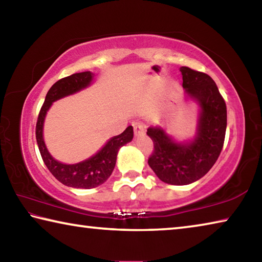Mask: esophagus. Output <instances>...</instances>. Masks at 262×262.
Returning a JSON list of instances; mask_svg holds the SVG:
<instances>
[{"label":"esophagus","instance_id":"esophagus-1","mask_svg":"<svg viewBox=\"0 0 262 262\" xmlns=\"http://www.w3.org/2000/svg\"><path fill=\"white\" fill-rule=\"evenodd\" d=\"M133 127H134V134L136 136L144 134L145 127H144V125L142 122H134V123H133Z\"/></svg>","mask_w":262,"mask_h":262}]
</instances>
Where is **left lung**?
<instances>
[{
	"label": "left lung",
	"mask_w": 262,
	"mask_h": 262,
	"mask_svg": "<svg viewBox=\"0 0 262 262\" xmlns=\"http://www.w3.org/2000/svg\"><path fill=\"white\" fill-rule=\"evenodd\" d=\"M183 86L200 104L198 136L188 144L176 143L162 128L150 127L154 142L148 163L159 179L171 185H188L202 178L216 163L227 130V105L209 75L180 68Z\"/></svg>",
	"instance_id": "obj_1"
}]
</instances>
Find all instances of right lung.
<instances>
[{
  "label": "right lung",
  "mask_w": 262,
  "mask_h": 262,
  "mask_svg": "<svg viewBox=\"0 0 262 262\" xmlns=\"http://www.w3.org/2000/svg\"><path fill=\"white\" fill-rule=\"evenodd\" d=\"M92 77H94V74L91 72L76 73L61 78L55 84H53V86L47 92L45 101H43L38 115L37 126H35V137H37L39 151H40L45 165L60 183L74 188L89 189L104 184L114 170L118 150L122 145L130 142L134 136L133 127L128 126L120 135L111 139L105 147L94 157L78 164H73V165H67V164L55 161L47 151L42 137V126L50 106L53 101L86 88L90 84Z\"/></svg>",
  "instance_id": "1"
}]
</instances>
